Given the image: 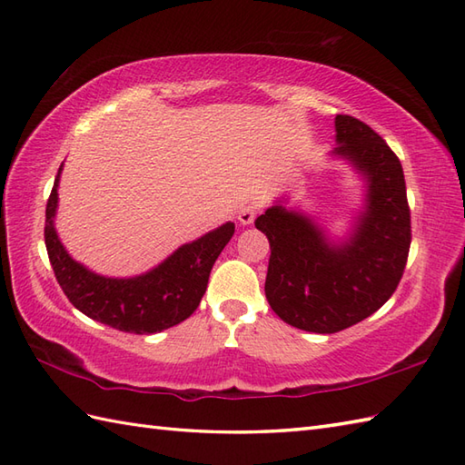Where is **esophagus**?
<instances>
[{"label":"esophagus","instance_id":"1","mask_svg":"<svg viewBox=\"0 0 465 465\" xmlns=\"http://www.w3.org/2000/svg\"><path fill=\"white\" fill-rule=\"evenodd\" d=\"M255 213H258V207L248 203V205H242L240 212H238V220L242 225H252L255 222Z\"/></svg>","mask_w":465,"mask_h":465}]
</instances>
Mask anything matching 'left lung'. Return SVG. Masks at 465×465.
I'll use <instances>...</instances> for the list:
<instances>
[{
	"label": "left lung",
	"instance_id": "8db88e82",
	"mask_svg": "<svg viewBox=\"0 0 465 465\" xmlns=\"http://www.w3.org/2000/svg\"><path fill=\"white\" fill-rule=\"evenodd\" d=\"M330 157L363 182L348 230L333 233L318 217L290 207L285 193L255 227L270 240L265 298L293 328L335 333L370 318L391 298L408 262L411 225L401 163L370 125L335 115Z\"/></svg>",
	"mask_w": 465,
	"mask_h": 465
}]
</instances>
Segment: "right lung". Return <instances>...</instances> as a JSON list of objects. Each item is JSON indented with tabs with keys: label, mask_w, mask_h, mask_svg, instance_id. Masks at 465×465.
<instances>
[{
	"label": "right lung",
	"mask_w": 465,
	"mask_h": 465,
	"mask_svg": "<svg viewBox=\"0 0 465 465\" xmlns=\"http://www.w3.org/2000/svg\"><path fill=\"white\" fill-rule=\"evenodd\" d=\"M59 165L45 207V248L57 283L74 308L87 318L127 333H157L187 320L200 305L217 255L232 240L235 223L225 222L140 275L112 278L75 262L55 232Z\"/></svg>",
	"instance_id": "obj_1"
}]
</instances>
